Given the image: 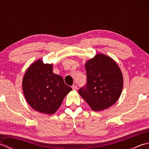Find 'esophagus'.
<instances>
[{
    "instance_id": "obj_1",
    "label": "esophagus",
    "mask_w": 149,
    "mask_h": 149,
    "mask_svg": "<svg viewBox=\"0 0 149 149\" xmlns=\"http://www.w3.org/2000/svg\"><path fill=\"white\" fill-rule=\"evenodd\" d=\"M72 88L74 90H77V85H73Z\"/></svg>"
}]
</instances>
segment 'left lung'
<instances>
[{
    "mask_svg": "<svg viewBox=\"0 0 149 149\" xmlns=\"http://www.w3.org/2000/svg\"><path fill=\"white\" fill-rule=\"evenodd\" d=\"M87 83L79 93L91 109L99 111L113 106L122 93L123 79L121 70L114 60L97 54L85 63Z\"/></svg>",
    "mask_w": 149,
    "mask_h": 149,
    "instance_id": "obj_1",
    "label": "left lung"
}]
</instances>
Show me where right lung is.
<instances>
[{
	"label": "right lung",
	"instance_id": "obj_1",
	"mask_svg": "<svg viewBox=\"0 0 149 149\" xmlns=\"http://www.w3.org/2000/svg\"><path fill=\"white\" fill-rule=\"evenodd\" d=\"M52 70V64H45L42 59H38L27 68L22 80L27 103L36 111L46 115L55 113L72 90Z\"/></svg>",
	"mask_w": 149,
	"mask_h": 149
}]
</instances>
